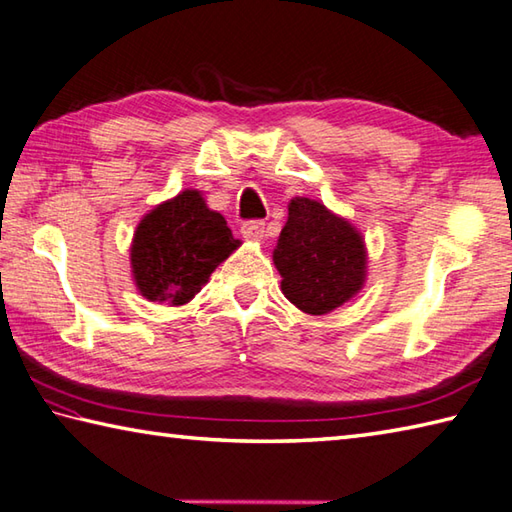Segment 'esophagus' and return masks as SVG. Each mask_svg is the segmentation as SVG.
I'll use <instances>...</instances> for the list:
<instances>
[{"mask_svg": "<svg viewBox=\"0 0 512 512\" xmlns=\"http://www.w3.org/2000/svg\"><path fill=\"white\" fill-rule=\"evenodd\" d=\"M239 230H242V235L246 239H253V242H259V239H262L264 233H266V224L262 222V219H248V222H244Z\"/></svg>", "mask_w": 512, "mask_h": 512, "instance_id": "obj_1", "label": "esophagus"}]
</instances>
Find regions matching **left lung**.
Masks as SVG:
<instances>
[{
  "instance_id": "8db88e82",
  "label": "left lung",
  "mask_w": 512,
  "mask_h": 512,
  "mask_svg": "<svg viewBox=\"0 0 512 512\" xmlns=\"http://www.w3.org/2000/svg\"><path fill=\"white\" fill-rule=\"evenodd\" d=\"M273 262L282 293L308 315H324L348 302L364 284L366 248L342 217L306 197L288 204Z\"/></svg>"
}]
</instances>
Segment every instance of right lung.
I'll return each mask as SVG.
<instances>
[{"mask_svg":"<svg viewBox=\"0 0 512 512\" xmlns=\"http://www.w3.org/2000/svg\"><path fill=\"white\" fill-rule=\"evenodd\" d=\"M237 246L226 219L197 190H184L137 226L130 248L135 284L150 302L182 306Z\"/></svg>","mask_w":512,"mask_h":512,"instance_id":"right-lung-1","label":"right lung"}]
</instances>
